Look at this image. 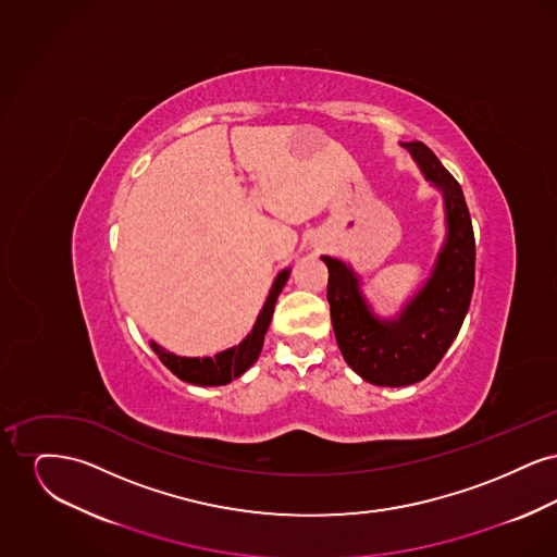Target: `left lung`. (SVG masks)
Returning <instances> with one entry per match:
<instances>
[{"instance_id":"obj_1","label":"left lung","mask_w":557,"mask_h":557,"mask_svg":"<svg viewBox=\"0 0 557 557\" xmlns=\"http://www.w3.org/2000/svg\"><path fill=\"white\" fill-rule=\"evenodd\" d=\"M425 177L441 187L447 207L449 238L432 277L395 321L373 318L352 271L332 259L327 265V302L336 343L346 363L375 386H409L424 380L445 357L466 319L476 265V239L461 186L422 144H403Z\"/></svg>"}]
</instances>
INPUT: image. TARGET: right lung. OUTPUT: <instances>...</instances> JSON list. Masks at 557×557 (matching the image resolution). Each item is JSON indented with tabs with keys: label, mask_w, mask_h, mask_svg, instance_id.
Wrapping results in <instances>:
<instances>
[{
	"label": "right lung",
	"mask_w": 557,
	"mask_h": 557,
	"mask_svg": "<svg viewBox=\"0 0 557 557\" xmlns=\"http://www.w3.org/2000/svg\"><path fill=\"white\" fill-rule=\"evenodd\" d=\"M288 269L282 271L273 284V288L269 292L265 307L261 311V315L257 319L252 332L246 336V341L242 345L234 346L230 350L219 352L216 357H205V359H187V357H177L171 355L166 350H162L159 345L152 343V350L159 355L160 361L164 363V368L173 371L180 380L189 382V384H198V386H223L230 384L234 377L242 375L248 370L261 355L263 341H265L267 327L269 321L273 318V307L275 300L280 296V292L284 288L286 280H288Z\"/></svg>",
	"instance_id": "obj_1"
}]
</instances>
